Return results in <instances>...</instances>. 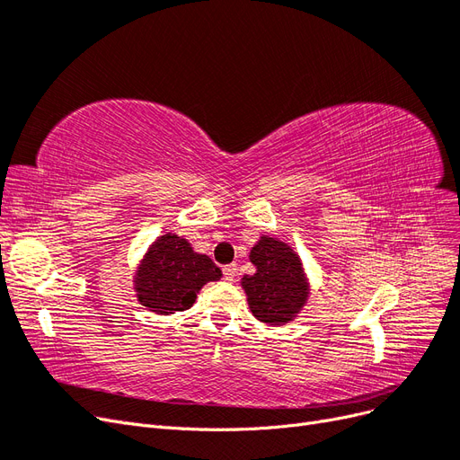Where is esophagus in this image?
I'll return each mask as SVG.
<instances>
[{
    "instance_id": "obj_1",
    "label": "esophagus",
    "mask_w": 460,
    "mask_h": 460,
    "mask_svg": "<svg viewBox=\"0 0 460 460\" xmlns=\"http://www.w3.org/2000/svg\"><path fill=\"white\" fill-rule=\"evenodd\" d=\"M222 272H225V278L228 282H234L235 274H238V267H235V264H226V267L222 269Z\"/></svg>"
}]
</instances>
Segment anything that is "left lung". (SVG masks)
I'll return each instance as SVG.
<instances>
[{"mask_svg": "<svg viewBox=\"0 0 460 460\" xmlns=\"http://www.w3.org/2000/svg\"><path fill=\"white\" fill-rule=\"evenodd\" d=\"M255 272L242 278L252 314L269 326L294 323L307 305L311 284L297 252L286 242L261 235L249 252Z\"/></svg>", "mask_w": 460, "mask_h": 460, "instance_id": "8db88e82", "label": "left lung"}]
</instances>
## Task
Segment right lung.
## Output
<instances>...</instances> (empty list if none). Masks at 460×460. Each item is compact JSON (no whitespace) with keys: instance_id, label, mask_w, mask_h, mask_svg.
I'll return each mask as SVG.
<instances>
[{"instance_id":"obj_1","label":"right lung","mask_w":460,"mask_h":460,"mask_svg":"<svg viewBox=\"0 0 460 460\" xmlns=\"http://www.w3.org/2000/svg\"><path fill=\"white\" fill-rule=\"evenodd\" d=\"M222 270L203 253L193 252L182 235L166 232L153 242L134 272L137 303L151 313L171 316L190 309L207 282H218Z\"/></svg>"}]
</instances>
